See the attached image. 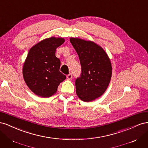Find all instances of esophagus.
<instances>
[{
    "label": "esophagus",
    "mask_w": 148,
    "mask_h": 148,
    "mask_svg": "<svg viewBox=\"0 0 148 148\" xmlns=\"http://www.w3.org/2000/svg\"><path fill=\"white\" fill-rule=\"evenodd\" d=\"M66 78H67V79H71V78H72V75H71V73H70L69 75H67Z\"/></svg>",
    "instance_id": "obj_1"
}]
</instances>
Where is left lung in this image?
<instances>
[{"label": "left lung", "mask_w": 148, "mask_h": 148, "mask_svg": "<svg viewBox=\"0 0 148 148\" xmlns=\"http://www.w3.org/2000/svg\"><path fill=\"white\" fill-rule=\"evenodd\" d=\"M70 41L82 66L81 76L75 80L77 95L84 102L92 101L101 96L109 86L112 72L110 60L95 42L77 38H70Z\"/></svg>", "instance_id": "left-lung-1"}]
</instances>
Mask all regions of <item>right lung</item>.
Returning <instances> with one entry per match:
<instances>
[{
  "mask_svg": "<svg viewBox=\"0 0 148 148\" xmlns=\"http://www.w3.org/2000/svg\"><path fill=\"white\" fill-rule=\"evenodd\" d=\"M64 42L62 38L51 37L30 49L23 64V76L26 85L36 95L51 97L66 79L59 71L60 61L56 56V49Z\"/></svg>",
  "mask_w": 148,
  "mask_h": 148,
  "instance_id": "obj_1",
  "label": "right lung"
}]
</instances>
